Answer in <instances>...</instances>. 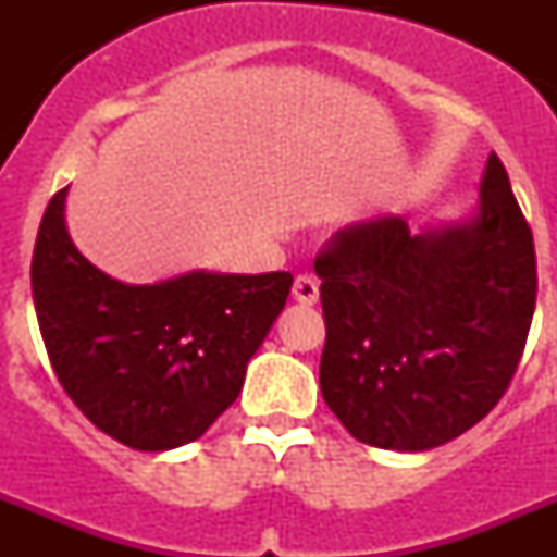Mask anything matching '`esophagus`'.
<instances>
[{"label": "esophagus", "instance_id": "esophagus-1", "mask_svg": "<svg viewBox=\"0 0 557 557\" xmlns=\"http://www.w3.org/2000/svg\"><path fill=\"white\" fill-rule=\"evenodd\" d=\"M293 295H295V301H298V304H307V307H312V304L318 301V295H321V284H318V278H314V275H309V273L295 275Z\"/></svg>", "mask_w": 557, "mask_h": 557}]
</instances>
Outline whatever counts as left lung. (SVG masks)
Here are the masks:
<instances>
[{
  "label": "left lung",
  "instance_id": "8db88e82",
  "mask_svg": "<svg viewBox=\"0 0 557 557\" xmlns=\"http://www.w3.org/2000/svg\"><path fill=\"white\" fill-rule=\"evenodd\" d=\"M326 346L321 393L357 441L424 451L482 421L533 323V231L491 152L469 223L410 234L405 218L348 225L314 259Z\"/></svg>",
  "mask_w": 557,
  "mask_h": 557
}]
</instances>
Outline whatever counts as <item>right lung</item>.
Returning <instances> with one entry per match:
<instances>
[{"instance_id": "1", "label": "right lung", "mask_w": 557, "mask_h": 557, "mask_svg": "<svg viewBox=\"0 0 557 557\" xmlns=\"http://www.w3.org/2000/svg\"><path fill=\"white\" fill-rule=\"evenodd\" d=\"M66 189L44 211L33 301L49 362L77 410L139 451L191 444L236 401L287 304L293 273H184L122 284L69 239Z\"/></svg>"}]
</instances>
